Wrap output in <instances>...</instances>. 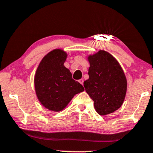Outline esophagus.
I'll return each instance as SVG.
<instances>
[{"label": "esophagus", "mask_w": 153, "mask_h": 153, "mask_svg": "<svg viewBox=\"0 0 153 153\" xmlns=\"http://www.w3.org/2000/svg\"><path fill=\"white\" fill-rule=\"evenodd\" d=\"M79 82L81 84V85H83V82H84V79H80L79 80Z\"/></svg>", "instance_id": "obj_1"}]
</instances>
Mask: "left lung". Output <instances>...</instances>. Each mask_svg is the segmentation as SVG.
<instances>
[{
    "mask_svg": "<svg viewBox=\"0 0 153 153\" xmlns=\"http://www.w3.org/2000/svg\"><path fill=\"white\" fill-rule=\"evenodd\" d=\"M90 66L89 79L84 87L94 102L98 114L105 116L119 109L127 91V79L123 70L114 57L100 50L87 57Z\"/></svg>",
    "mask_w": 153,
    "mask_h": 153,
    "instance_id": "left-lung-1",
    "label": "left lung"
}]
</instances>
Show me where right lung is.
<instances>
[{
  "label": "right lung",
  "mask_w": 153,
  "mask_h": 153,
  "mask_svg": "<svg viewBox=\"0 0 153 153\" xmlns=\"http://www.w3.org/2000/svg\"><path fill=\"white\" fill-rule=\"evenodd\" d=\"M67 56L62 49L51 51L43 57L34 76L36 97L43 106L53 111L63 110L76 94L85 91L64 66Z\"/></svg>",
  "instance_id": "add662e5"
}]
</instances>
